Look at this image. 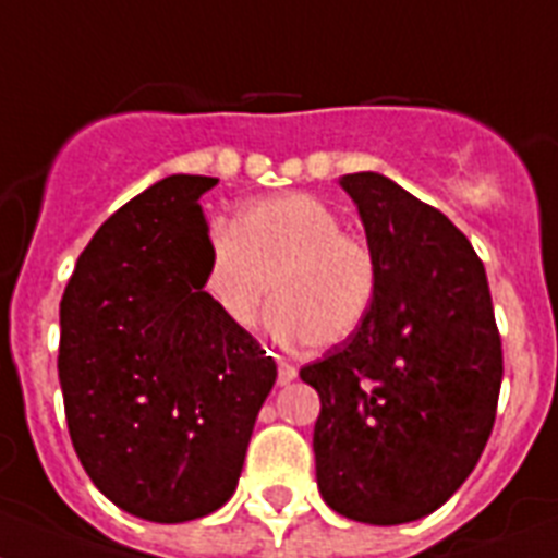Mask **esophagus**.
<instances>
[{
    "mask_svg": "<svg viewBox=\"0 0 558 558\" xmlns=\"http://www.w3.org/2000/svg\"><path fill=\"white\" fill-rule=\"evenodd\" d=\"M294 377H298V368L289 366V363H278V386H289Z\"/></svg>",
    "mask_w": 558,
    "mask_h": 558,
    "instance_id": "34e87169",
    "label": "esophagus"
}]
</instances>
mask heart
Returning a JSON list of instances; mask_svg holds the SVG:
<instances>
[{
    "label": "heart",
    "mask_w": 558,
    "mask_h": 558,
    "mask_svg": "<svg viewBox=\"0 0 558 558\" xmlns=\"http://www.w3.org/2000/svg\"><path fill=\"white\" fill-rule=\"evenodd\" d=\"M201 289L232 329H252L269 294L271 335L335 349L363 329L380 292L372 246L306 192L252 201L232 229H213Z\"/></svg>",
    "instance_id": "1"
}]
</instances>
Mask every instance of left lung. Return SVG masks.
I'll return each mask as SVG.
<instances>
[{
	"instance_id": "1",
	"label": "left lung",
	"mask_w": 558,
	"mask_h": 558,
	"mask_svg": "<svg viewBox=\"0 0 558 558\" xmlns=\"http://www.w3.org/2000/svg\"><path fill=\"white\" fill-rule=\"evenodd\" d=\"M340 186L380 266L357 335L301 368L320 395L317 488L331 510L402 525L446 505L480 462L502 386L485 266L460 229L380 172Z\"/></svg>"
}]
</instances>
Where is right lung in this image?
I'll use <instances>...</instances> for the list:
<instances>
[{
	"instance_id": "1",
	"label": "right lung",
	"mask_w": 558,
	"mask_h": 558,
	"mask_svg": "<svg viewBox=\"0 0 558 558\" xmlns=\"http://www.w3.org/2000/svg\"><path fill=\"white\" fill-rule=\"evenodd\" d=\"M207 175H170L101 223L59 306L73 448L101 494L175 525L235 494L278 366L201 289Z\"/></svg>"
}]
</instances>
